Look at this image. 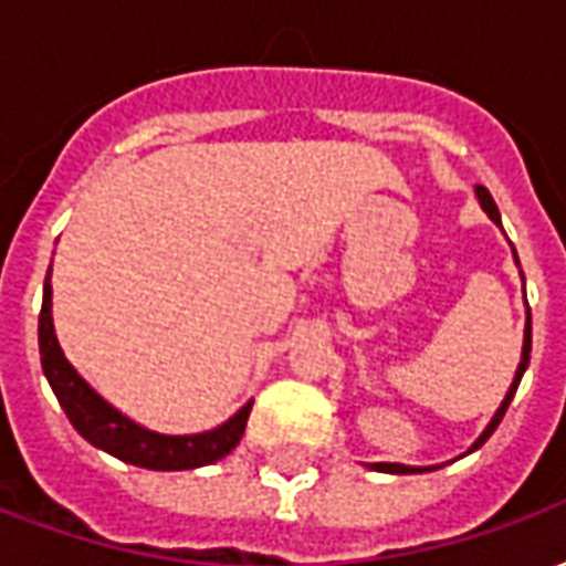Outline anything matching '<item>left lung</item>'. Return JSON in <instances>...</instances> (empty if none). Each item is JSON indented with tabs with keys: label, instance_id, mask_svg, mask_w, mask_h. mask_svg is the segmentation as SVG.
I'll list each match as a JSON object with an SVG mask.
<instances>
[{
	"label": "left lung",
	"instance_id": "8db88e82",
	"mask_svg": "<svg viewBox=\"0 0 566 566\" xmlns=\"http://www.w3.org/2000/svg\"><path fill=\"white\" fill-rule=\"evenodd\" d=\"M475 197H479V206L485 209V214L491 218V221L497 223L500 227V211H497V202L491 199V193H488L485 187L482 185H475ZM512 254H515V248H512ZM515 263H518V258H515ZM524 279V275H522ZM527 364H531V308H527V324H524V345H522V364H518V369H515V379H512L510 385V391H506V397H503V403H500V409L494 412V418L488 421V427L482 430V437L475 439L473 446H470V451H475L482 442H485L494 430H497L500 424V418L506 416V409H510L512 403V397H515V391H518V381H522L524 376V369H527ZM379 473H427V470H433V467H406V463H373Z\"/></svg>",
	"mask_w": 566,
	"mask_h": 566
}]
</instances>
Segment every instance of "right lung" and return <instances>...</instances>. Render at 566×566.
<instances>
[{
	"label": "right lung",
	"instance_id": "1",
	"mask_svg": "<svg viewBox=\"0 0 566 566\" xmlns=\"http://www.w3.org/2000/svg\"><path fill=\"white\" fill-rule=\"evenodd\" d=\"M51 294L54 291H51V270H48L42 315H39V355H42L44 379L54 388L56 400L63 406L72 427L91 446L115 454L117 461L145 467V470H193V467L221 461L223 454H230L239 446V439L245 433L251 403L242 406L221 427L206 430V433H190V437H166V433L148 430L124 412H117L115 406L103 400L87 381L81 379L78 369L63 355V348L56 343L54 318H51Z\"/></svg>",
	"mask_w": 566,
	"mask_h": 566
}]
</instances>
